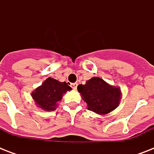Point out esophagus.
<instances>
[{"mask_svg":"<svg viewBox=\"0 0 154 154\" xmlns=\"http://www.w3.org/2000/svg\"><path fill=\"white\" fill-rule=\"evenodd\" d=\"M71 87H72L73 89H77V83H72V84H71Z\"/></svg>","mask_w":154,"mask_h":154,"instance_id":"34e87169","label":"esophagus"}]
</instances>
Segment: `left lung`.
Returning a JSON list of instances; mask_svg holds the SVG:
<instances>
[{
    "label": "left lung",
    "instance_id": "1",
    "mask_svg": "<svg viewBox=\"0 0 154 154\" xmlns=\"http://www.w3.org/2000/svg\"><path fill=\"white\" fill-rule=\"evenodd\" d=\"M77 90L82 94L88 109L97 114L105 115L114 110L121 100V89L110 85L100 77H94L86 84L79 85Z\"/></svg>",
    "mask_w": 154,
    "mask_h": 154
}]
</instances>
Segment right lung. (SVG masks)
<instances>
[{"mask_svg":"<svg viewBox=\"0 0 154 154\" xmlns=\"http://www.w3.org/2000/svg\"><path fill=\"white\" fill-rule=\"evenodd\" d=\"M71 89L72 88L65 82H60L49 77L31 95L38 107L45 111H53L57 106V101L62 98L63 94Z\"/></svg>","mask_w":154,"mask_h":154,"instance_id":"add662e5","label":"right lung"}]
</instances>
